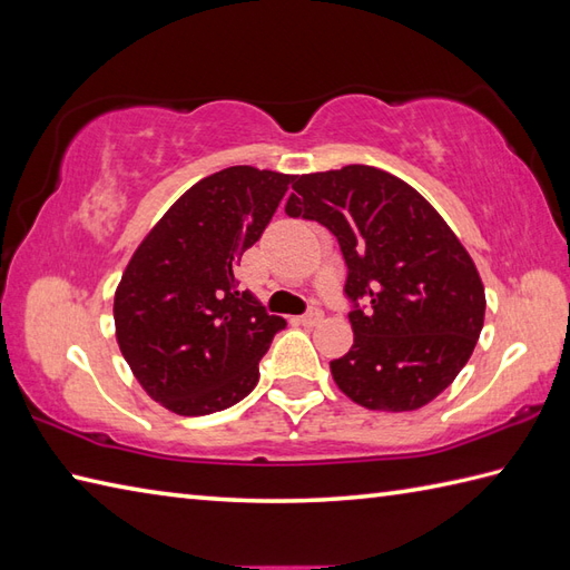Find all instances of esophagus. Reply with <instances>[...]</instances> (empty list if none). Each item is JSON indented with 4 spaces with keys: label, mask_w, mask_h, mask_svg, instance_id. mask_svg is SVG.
<instances>
[{
    "label": "esophagus",
    "mask_w": 570,
    "mask_h": 570,
    "mask_svg": "<svg viewBox=\"0 0 570 570\" xmlns=\"http://www.w3.org/2000/svg\"><path fill=\"white\" fill-rule=\"evenodd\" d=\"M298 321L304 323V325H316V323L323 321V308L321 306H311Z\"/></svg>",
    "instance_id": "1"
}]
</instances>
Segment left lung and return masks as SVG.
Masks as SVG:
<instances>
[{
    "label": "left lung",
    "mask_w": 570,
    "mask_h": 570,
    "mask_svg": "<svg viewBox=\"0 0 570 570\" xmlns=\"http://www.w3.org/2000/svg\"><path fill=\"white\" fill-rule=\"evenodd\" d=\"M286 213L335 235L347 264L355 343L335 384L372 411H414L465 367L485 321V286L433 205L386 171L350 164L294 178Z\"/></svg>",
    "instance_id": "left-lung-1"
}]
</instances>
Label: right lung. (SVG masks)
<instances>
[{
  "label": "right lung",
  "instance_id": "1",
  "mask_svg": "<svg viewBox=\"0 0 570 570\" xmlns=\"http://www.w3.org/2000/svg\"><path fill=\"white\" fill-rule=\"evenodd\" d=\"M294 176L229 166L188 188L129 259L115 294L117 343L147 394L178 416L242 402L286 328L235 266L269 225Z\"/></svg>",
  "mask_w": 570,
  "mask_h": 570
}]
</instances>
